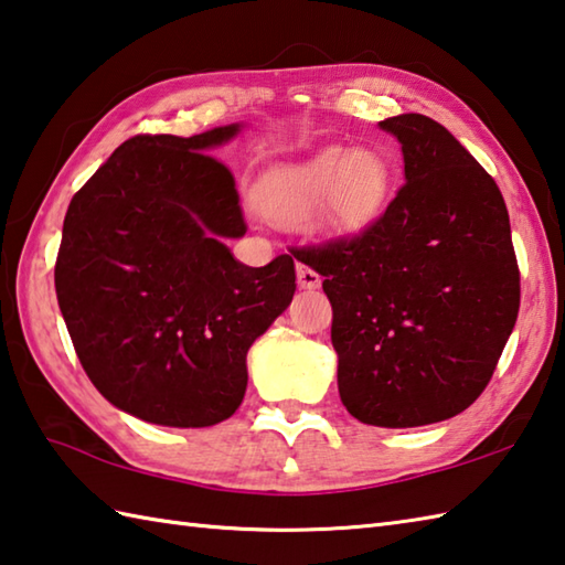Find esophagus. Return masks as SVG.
I'll return each mask as SVG.
<instances>
[{
    "instance_id": "obj_1",
    "label": "esophagus",
    "mask_w": 565,
    "mask_h": 565,
    "mask_svg": "<svg viewBox=\"0 0 565 565\" xmlns=\"http://www.w3.org/2000/svg\"><path fill=\"white\" fill-rule=\"evenodd\" d=\"M297 282L302 290H317L321 285V275L307 266H297Z\"/></svg>"
}]
</instances>
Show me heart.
I'll list each match as a JSON object with an SVG mask.
<instances>
[{"instance_id": "b5f03b06", "label": "heart", "mask_w": 565, "mask_h": 565, "mask_svg": "<svg viewBox=\"0 0 565 565\" xmlns=\"http://www.w3.org/2000/svg\"><path fill=\"white\" fill-rule=\"evenodd\" d=\"M393 168L375 151L327 146L312 158L285 163L260 178L256 198L273 224L299 228L324 214L337 236H359L385 212Z\"/></svg>"}]
</instances>
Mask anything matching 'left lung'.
<instances>
[{
	"label": "left lung",
	"mask_w": 565,
	"mask_h": 565,
	"mask_svg": "<svg viewBox=\"0 0 565 565\" xmlns=\"http://www.w3.org/2000/svg\"><path fill=\"white\" fill-rule=\"evenodd\" d=\"M405 185L353 238L295 248L324 275L339 395L371 427L451 419L490 383L520 312L510 214L478 160L439 121H380Z\"/></svg>",
	"instance_id": "left-lung-1"
}]
</instances>
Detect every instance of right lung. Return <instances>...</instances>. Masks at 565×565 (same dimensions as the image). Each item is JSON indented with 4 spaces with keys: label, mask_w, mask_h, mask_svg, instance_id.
I'll return each mask as SVG.
<instances>
[{
    "label": "right lung",
    "mask_w": 565,
    "mask_h": 565,
    "mask_svg": "<svg viewBox=\"0 0 565 565\" xmlns=\"http://www.w3.org/2000/svg\"><path fill=\"white\" fill-rule=\"evenodd\" d=\"M241 124L134 136L79 190L55 260L57 305L87 377L114 407L202 429L246 395V353L295 295V260L234 258V175L210 156Z\"/></svg>",
    "instance_id": "obj_1"
}]
</instances>
